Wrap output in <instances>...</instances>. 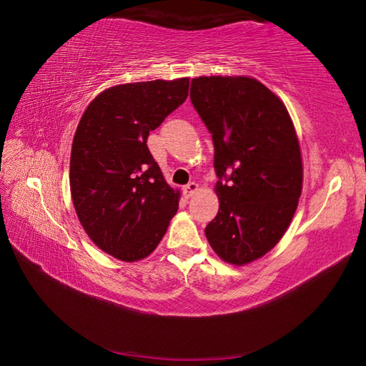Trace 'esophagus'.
<instances>
[{"label": "esophagus", "mask_w": 366, "mask_h": 366, "mask_svg": "<svg viewBox=\"0 0 366 366\" xmlns=\"http://www.w3.org/2000/svg\"><path fill=\"white\" fill-rule=\"evenodd\" d=\"M182 190H184L185 197L190 198V197H193V194L199 190V185L197 182H190V184H187Z\"/></svg>", "instance_id": "34e87169"}]
</instances>
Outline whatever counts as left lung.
I'll list each match as a JSON object with an SVG mask.
<instances>
[{
    "instance_id": "8db88e82",
    "label": "left lung",
    "mask_w": 366,
    "mask_h": 366,
    "mask_svg": "<svg viewBox=\"0 0 366 366\" xmlns=\"http://www.w3.org/2000/svg\"><path fill=\"white\" fill-rule=\"evenodd\" d=\"M190 99L212 134L219 177L206 237L219 259L242 267L290 226L302 192L298 135L280 98L248 76H199Z\"/></svg>"
}]
</instances>
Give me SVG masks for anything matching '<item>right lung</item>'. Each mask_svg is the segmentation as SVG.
<instances>
[{"label":"right lung","mask_w":366,"mask_h":366,"mask_svg":"<svg viewBox=\"0 0 366 366\" xmlns=\"http://www.w3.org/2000/svg\"><path fill=\"white\" fill-rule=\"evenodd\" d=\"M189 84L179 78L110 87L92 101L76 129L73 206L90 240L115 259L148 257L179 207L181 193L167 184L147 140L187 99Z\"/></svg>","instance_id":"obj_1"}]
</instances>
